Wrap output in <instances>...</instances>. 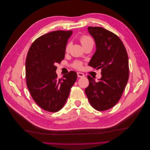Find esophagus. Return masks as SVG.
Masks as SVG:
<instances>
[{
  "mask_svg": "<svg viewBox=\"0 0 150 150\" xmlns=\"http://www.w3.org/2000/svg\"><path fill=\"white\" fill-rule=\"evenodd\" d=\"M77 76H78V77L82 78V77H84L85 75H84V73H81V72H78V73H77Z\"/></svg>",
  "mask_w": 150,
  "mask_h": 150,
  "instance_id": "1",
  "label": "esophagus"
}]
</instances>
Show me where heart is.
<instances>
[{
    "instance_id": "b5f03b06",
    "label": "heart",
    "mask_w": 150,
    "mask_h": 150,
    "mask_svg": "<svg viewBox=\"0 0 150 150\" xmlns=\"http://www.w3.org/2000/svg\"><path fill=\"white\" fill-rule=\"evenodd\" d=\"M80 42L84 47H86L88 46H90V45L93 46L94 44V40L93 39V38L90 35L81 36L80 38ZM71 42H69L67 44V45L66 46V52H69L70 47H71ZM72 66L75 69H81L82 68V66H83V64H82V62L79 61V60H75V61L73 62V63L72 64Z\"/></svg>"
}]
</instances>
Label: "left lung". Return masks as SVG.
Returning <instances> with one entry per match:
<instances>
[{"instance_id": "left-lung-1", "label": "left lung", "mask_w": 150, "mask_h": 150, "mask_svg": "<svg viewBox=\"0 0 150 150\" xmlns=\"http://www.w3.org/2000/svg\"><path fill=\"white\" fill-rule=\"evenodd\" d=\"M96 43V52L89 62L93 68H101L102 77L96 82L88 75L85 89L89 102L98 111L110 109L122 96L129 78L128 56L117 35L102 27H88Z\"/></svg>"}]
</instances>
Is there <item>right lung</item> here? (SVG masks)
Listing matches in <instances>:
<instances>
[{
    "instance_id": "add662e5",
    "label": "right lung",
    "mask_w": 150,
    "mask_h": 150,
    "mask_svg": "<svg viewBox=\"0 0 150 150\" xmlns=\"http://www.w3.org/2000/svg\"><path fill=\"white\" fill-rule=\"evenodd\" d=\"M72 31H54L39 37L28 51L26 59V85L33 99L42 109L57 112L65 104L77 78L71 71L58 79L57 63L64 59L66 46Z\"/></svg>"
}]
</instances>
